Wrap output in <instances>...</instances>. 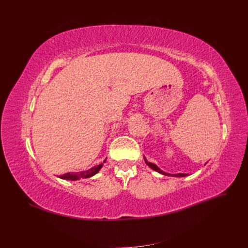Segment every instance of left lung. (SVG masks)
I'll return each instance as SVG.
<instances>
[{"instance_id":"obj_1","label":"left lung","mask_w":248,"mask_h":248,"mask_svg":"<svg viewBox=\"0 0 248 248\" xmlns=\"http://www.w3.org/2000/svg\"><path fill=\"white\" fill-rule=\"evenodd\" d=\"M144 159H145V162L147 163V166H149L152 170H156V171H158L159 174L166 175V176H172V177H185V176H187V174H169V172H166V171H163L162 170H160L158 167L156 166V164H154V163H152V162H149V161L146 159L145 156H144Z\"/></svg>"}]
</instances>
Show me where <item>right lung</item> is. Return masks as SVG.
<instances>
[{"mask_svg": "<svg viewBox=\"0 0 248 248\" xmlns=\"http://www.w3.org/2000/svg\"><path fill=\"white\" fill-rule=\"evenodd\" d=\"M106 160L103 161V163L106 162ZM103 163H100V164H98V166H95L88 170H84L80 172H67V174H64L63 176H59V178L64 179V180H71V181H77V180H79V179L90 178V177L96 175L97 172L100 170V169L103 166Z\"/></svg>", "mask_w": 248, "mask_h": 248, "instance_id": "1", "label": "right lung"}]
</instances>
